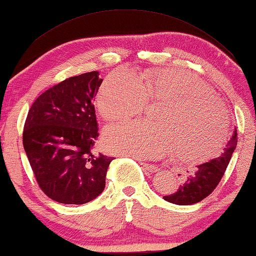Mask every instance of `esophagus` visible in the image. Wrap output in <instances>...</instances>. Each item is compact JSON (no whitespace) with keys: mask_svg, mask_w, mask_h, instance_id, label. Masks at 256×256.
<instances>
[{"mask_svg":"<svg viewBox=\"0 0 256 256\" xmlns=\"http://www.w3.org/2000/svg\"><path fill=\"white\" fill-rule=\"evenodd\" d=\"M140 164H142V166H143L144 169H146V171H148V172L154 174V172H156V171H159V168H158L156 164H148V162H144V161H141V160H140Z\"/></svg>","mask_w":256,"mask_h":256,"instance_id":"34e87169","label":"esophagus"}]
</instances>
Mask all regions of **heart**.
<instances>
[{
	"instance_id": "1",
	"label": "heart",
	"mask_w": 256,
	"mask_h": 256,
	"mask_svg": "<svg viewBox=\"0 0 256 256\" xmlns=\"http://www.w3.org/2000/svg\"><path fill=\"white\" fill-rule=\"evenodd\" d=\"M148 100H164L159 123L146 120L106 128L105 146L110 152L138 159L159 158L176 150L187 164H200L220 150L228 136V115L212 88L192 74L176 69L142 75L116 70L97 94V108L108 120L140 114Z\"/></svg>"
}]
</instances>
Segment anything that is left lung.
<instances>
[{
    "mask_svg": "<svg viewBox=\"0 0 256 256\" xmlns=\"http://www.w3.org/2000/svg\"><path fill=\"white\" fill-rule=\"evenodd\" d=\"M238 146V131L234 130L232 138L226 143L220 156L197 166L194 172L190 174L179 189L164 199L176 205H192L202 202L212 192L225 174L230 158Z\"/></svg>",
    "mask_w": 256,
    "mask_h": 256,
    "instance_id": "8db88e82",
    "label": "left lung"
}]
</instances>
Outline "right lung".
<instances>
[{
	"instance_id": "add662e5",
	"label": "right lung",
	"mask_w": 256,
	"mask_h": 256,
	"mask_svg": "<svg viewBox=\"0 0 256 256\" xmlns=\"http://www.w3.org/2000/svg\"><path fill=\"white\" fill-rule=\"evenodd\" d=\"M98 72L70 77L32 104L23 146L41 190L60 204H82L103 192L113 158L94 152L98 138L94 100Z\"/></svg>"
}]
</instances>
